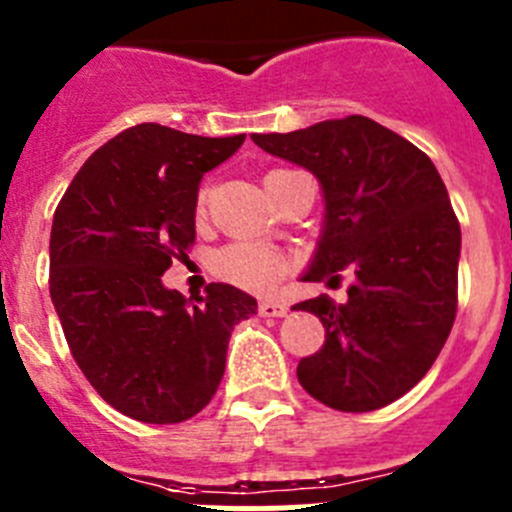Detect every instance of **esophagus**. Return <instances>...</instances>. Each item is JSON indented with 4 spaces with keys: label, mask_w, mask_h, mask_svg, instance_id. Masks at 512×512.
Masks as SVG:
<instances>
[{
    "label": "esophagus",
    "mask_w": 512,
    "mask_h": 512,
    "mask_svg": "<svg viewBox=\"0 0 512 512\" xmlns=\"http://www.w3.org/2000/svg\"><path fill=\"white\" fill-rule=\"evenodd\" d=\"M287 312H289V307L284 305V302H277V300L259 302V315H261V318H284Z\"/></svg>",
    "instance_id": "obj_1"
}]
</instances>
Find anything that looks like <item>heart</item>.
<instances>
[{"label":"heart","instance_id":"1","mask_svg":"<svg viewBox=\"0 0 512 512\" xmlns=\"http://www.w3.org/2000/svg\"><path fill=\"white\" fill-rule=\"evenodd\" d=\"M205 200L207 192H202L197 202L200 212L205 210ZM212 266L217 277H223L225 282L248 289V292H259V295L271 292L289 271L284 253L271 246H261V243H230L223 251H217Z\"/></svg>","mask_w":512,"mask_h":512}]
</instances>
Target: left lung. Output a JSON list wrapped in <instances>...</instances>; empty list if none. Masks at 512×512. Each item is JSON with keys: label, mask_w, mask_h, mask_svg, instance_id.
<instances>
[{"label": "left lung", "mask_w": 512, "mask_h": 512, "mask_svg": "<svg viewBox=\"0 0 512 512\" xmlns=\"http://www.w3.org/2000/svg\"><path fill=\"white\" fill-rule=\"evenodd\" d=\"M251 138L323 187V230L302 279L338 287L351 274L343 305L325 295L295 305L325 328L297 379L343 413L390 405L425 377L456 318L461 228L446 184L420 148L364 115Z\"/></svg>", "instance_id": "obj_1"}]
</instances>
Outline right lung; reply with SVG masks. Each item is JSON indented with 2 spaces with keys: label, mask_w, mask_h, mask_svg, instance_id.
Listing matches in <instances>:
<instances>
[{
  "label": "right lung",
  "mask_w": 512,
  "mask_h": 512,
  "mask_svg": "<svg viewBox=\"0 0 512 512\" xmlns=\"http://www.w3.org/2000/svg\"><path fill=\"white\" fill-rule=\"evenodd\" d=\"M243 140L158 122L122 130L87 158L53 215L51 300L63 336L99 397L140 423L200 413L223 379L230 333L256 312L230 284L187 300L161 282L194 243L202 176Z\"/></svg>",
  "instance_id": "add662e5"
}]
</instances>
